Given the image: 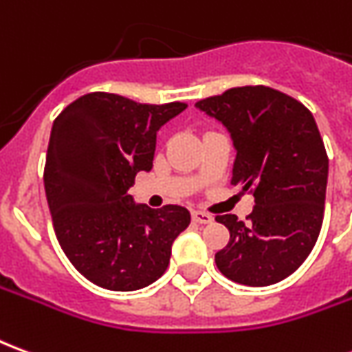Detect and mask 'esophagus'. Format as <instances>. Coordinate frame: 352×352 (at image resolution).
<instances>
[{"mask_svg":"<svg viewBox=\"0 0 352 352\" xmlns=\"http://www.w3.org/2000/svg\"><path fill=\"white\" fill-rule=\"evenodd\" d=\"M192 221L198 224H209V222H213V217L206 211H192Z\"/></svg>","mask_w":352,"mask_h":352,"instance_id":"obj_1","label":"esophagus"}]
</instances>
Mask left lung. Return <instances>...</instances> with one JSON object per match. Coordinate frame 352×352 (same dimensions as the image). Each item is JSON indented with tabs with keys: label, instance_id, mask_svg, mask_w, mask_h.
Masks as SVG:
<instances>
[{
	"label": "left lung",
	"instance_id": "left-lung-1",
	"mask_svg": "<svg viewBox=\"0 0 352 352\" xmlns=\"http://www.w3.org/2000/svg\"><path fill=\"white\" fill-rule=\"evenodd\" d=\"M196 107L226 126L237 151L232 184L254 196L247 224L217 214L230 230L217 267L247 287L287 279L313 251L324 217L328 156L315 118L303 103L262 85L230 88Z\"/></svg>",
	"mask_w": 352,
	"mask_h": 352
}]
</instances>
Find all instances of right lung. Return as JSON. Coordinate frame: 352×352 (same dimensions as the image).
<instances>
[{"label":"right lung","mask_w":352,"mask_h":352,"mask_svg":"<svg viewBox=\"0 0 352 352\" xmlns=\"http://www.w3.org/2000/svg\"><path fill=\"white\" fill-rule=\"evenodd\" d=\"M184 109L92 92L52 124L43 175L52 224L65 256L94 285L128 292L168 270L188 209H151L128 190L139 171L153 169L156 131Z\"/></svg>","instance_id":"right-lung-1"}]
</instances>
